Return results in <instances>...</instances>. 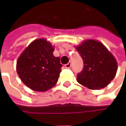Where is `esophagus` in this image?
Wrapping results in <instances>:
<instances>
[{"instance_id":"34e87169","label":"esophagus","mask_w":126,"mask_h":126,"mask_svg":"<svg viewBox=\"0 0 126 126\" xmlns=\"http://www.w3.org/2000/svg\"><path fill=\"white\" fill-rule=\"evenodd\" d=\"M64 66H65V68H66V69H69V68H71V62H69L68 64H65L64 65Z\"/></svg>"}]
</instances>
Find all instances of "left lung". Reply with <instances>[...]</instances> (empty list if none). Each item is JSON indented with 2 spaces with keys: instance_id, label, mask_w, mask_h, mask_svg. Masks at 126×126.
Returning <instances> with one entry per match:
<instances>
[{
  "instance_id": "left-lung-1",
  "label": "left lung",
  "mask_w": 126,
  "mask_h": 126,
  "mask_svg": "<svg viewBox=\"0 0 126 126\" xmlns=\"http://www.w3.org/2000/svg\"><path fill=\"white\" fill-rule=\"evenodd\" d=\"M76 49L83 60V69L77 75V81L88 88L98 90L114 79L117 62L112 54L100 42L86 40Z\"/></svg>"
}]
</instances>
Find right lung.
I'll use <instances>...</instances> for the list:
<instances>
[{
    "label": "right lung",
    "mask_w": 126,
    "mask_h": 126,
    "mask_svg": "<svg viewBox=\"0 0 126 126\" xmlns=\"http://www.w3.org/2000/svg\"><path fill=\"white\" fill-rule=\"evenodd\" d=\"M54 47L46 39L32 42L17 62V72L28 88L45 92L57 83L61 72L60 58L53 55Z\"/></svg>",
    "instance_id": "right-lung-1"
}]
</instances>
